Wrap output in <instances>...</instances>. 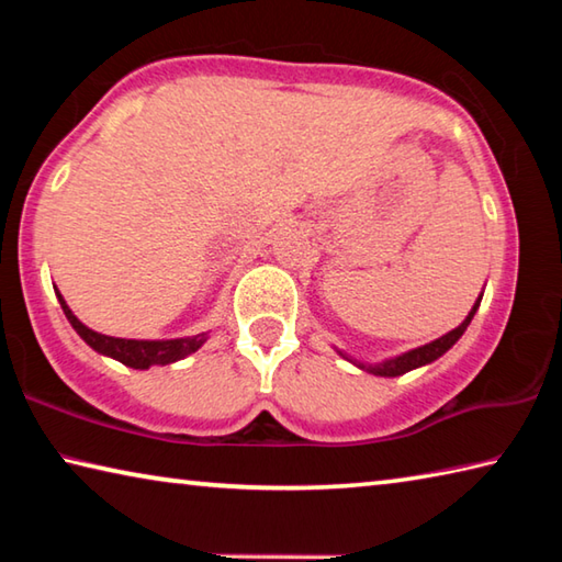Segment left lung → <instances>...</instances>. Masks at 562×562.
Returning a JSON list of instances; mask_svg holds the SVG:
<instances>
[{
	"label": "left lung",
	"instance_id": "obj_1",
	"mask_svg": "<svg viewBox=\"0 0 562 562\" xmlns=\"http://www.w3.org/2000/svg\"><path fill=\"white\" fill-rule=\"evenodd\" d=\"M481 297H483V292L479 294V300L473 302L469 317H465L459 327L451 329V331H446L443 337L434 339V341H429V345H424V347L408 349V351H404V355L389 357V359H384V361H376V364H369V361H359V359H355V357L345 355V351H341V349H337V355H339L341 359L351 361V364H355V367H359L361 372H369V374H374V376H402V374H406V372H412V369L426 367V364H431V361H436L439 357H443L446 351H449V349L456 345V341L461 339L465 327L471 325L475 310H479V304H481Z\"/></svg>",
	"mask_w": 562,
	"mask_h": 562
}]
</instances>
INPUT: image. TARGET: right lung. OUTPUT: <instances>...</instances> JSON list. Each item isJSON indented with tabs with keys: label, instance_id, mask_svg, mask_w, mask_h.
<instances>
[{
	"label": "right lung",
	"instance_id": "right-lung-1",
	"mask_svg": "<svg viewBox=\"0 0 562 562\" xmlns=\"http://www.w3.org/2000/svg\"><path fill=\"white\" fill-rule=\"evenodd\" d=\"M56 297H59V304L64 310L66 319L71 322V327L76 329V335H79L87 345L99 351L103 357H111L121 361V364H126L131 369H148V367H166V364H173L178 359H186L188 355H193V351L201 349L207 335H195V337H180V339H121V337H109V335H99V331L89 329L83 322L74 315L69 310V304L61 297V292L56 290Z\"/></svg>",
	"mask_w": 562,
	"mask_h": 562
}]
</instances>
